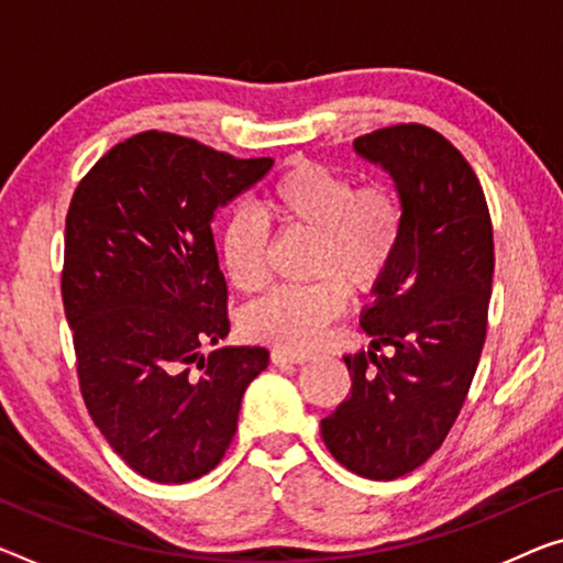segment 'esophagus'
Listing matches in <instances>:
<instances>
[{
    "mask_svg": "<svg viewBox=\"0 0 563 563\" xmlns=\"http://www.w3.org/2000/svg\"><path fill=\"white\" fill-rule=\"evenodd\" d=\"M307 360H309V352L287 350V347L272 350V362H274V365H301V362H307Z\"/></svg>",
    "mask_w": 563,
    "mask_h": 563,
    "instance_id": "1",
    "label": "esophagus"
}]
</instances>
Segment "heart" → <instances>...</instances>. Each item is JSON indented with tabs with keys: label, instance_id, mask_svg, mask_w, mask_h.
I'll return each mask as SVG.
<instances>
[{
	"label": "heart",
	"instance_id": "obj_1",
	"mask_svg": "<svg viewBox=\"0 0 563 563\" xmlns=\"http://www.w3.org/2000/svg\"><path fill=\"white\" fill-rule=\"evenodd\" d=\"M264 216L282 233L311 236L305 274L314 282L282 287L246 309L244 332L256 342L309 350L347 305L367 291L400 252L405 203L393 186H354L347 173L299 161L266 188ZM221 269L233 289L256 294L269 282V231L254 216L233 213L219 236Z\"/></svg>",
	"mask_w": 563,
	"mask_h": 563
}]
</instances>
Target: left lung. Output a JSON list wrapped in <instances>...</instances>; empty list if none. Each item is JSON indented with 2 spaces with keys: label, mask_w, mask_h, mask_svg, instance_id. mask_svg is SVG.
<instances>
[{
  "label": "left lung",
  "mask_w": 563,
  "mask_h": 563,
  "mask_svg": "<svg viewBox=\"0 0 563 563\" xmlns=\"http://www.w3.org/2000/svg\"><path fill=\"white\" fill-rule=\"evenodd\" d=\"M354 151L393 176L405 233L360 314L372 350L344 354L352 390L322 420V438L347 471L393 481L443 445L471 390L488 327L493 227L471 163L432 128H379Z\"/></svg>",
  "instance_id": "1"
}]
</instances>
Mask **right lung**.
Masks as SVG:
<instances>
[{"mask_svg": "<svg viewBox=\"0 0 563 563\" xmlns=\"http://www.w3.org/2000/svg\"><path fill=\"white\" fill-rule=\"evenodd\" d=\"M272 158H233L194 137L145 131L118 143L75 188L65 221L63 305L80 393L135 473L188 483L227 455L266 347L229 334L227 279L211 221Z\"/></svg>", "mask_w": 563, "mask_h": 563, "instance_id": "1", "label": "right lung"}]
</instances>
